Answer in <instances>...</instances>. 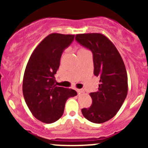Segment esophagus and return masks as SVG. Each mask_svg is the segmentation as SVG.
I'll return each mask as SVG.
<instances>
[{
  "label": "esophagus",
  "instance_id": "obj_1",
  "mask_svg": "<svg viewBox=\"0 0 148 148\" xmlns=\"http://www.w3.org/2000/svg\"><path fill=\"white\" fill-rule=\"evenodd\" d=\"M77 92H78L79 94H80V93H83V92H84V90H83V89H77Z\"/></svg>",
  "mask_w": 148,
  "mask_h": 148
}]
</instances>
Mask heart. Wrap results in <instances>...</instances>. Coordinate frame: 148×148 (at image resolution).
Segmentation results:
<instances>
[{"label":"heart","mask_w":148,"mask_h":148,"mask_svg":"<svg viewBox=\"0 0 148 148\" xmlns=\"http://www.w3.org/2000/svg\"><path fill=\"white\" fill-rule=\"evenodd\" d=\"M86 50V49H85L84 48H80L79 49V51L78 52H80V51H85Z\"/></svg>","instance_id":"obj_1"}]
</instances>
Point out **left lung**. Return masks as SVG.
I'll return each instance as SVG.
<instances>
[{
	"label": "left lung",
	"mask_w": 148,
	"mask_h": 148,
	"mask_svg": "<svg viewBox=\"0 0 148 148\" xmlns=\"http://www.w3.org/2000/svg\"><path fill=\"white\" fill-rule=\"evenodd\" d=\"M77 42L93 53L94 74L99 77L98 90L89 94L92 104L82 109L84 117L94 123L112 118L122 107L128 91L126 68L118 50L102 34H77Z\"/></svg>",
	"instance_id": "left-lung-1"
}]
</instances>
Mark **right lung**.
I'll use <instances>...</instances> for the list:
<instances>
[{
  "label": "right lung",
  "mask_w": 148,
  "mask_h": 148,
  "mask_svg": "<svg viewBox=\"0 0 148 148\" xmlns=\"http://www.w3.org/2000/svg\"><path fill=\"white\" fill-rule=\"evenodd\" d=\"M74 38L71 34H49L34 49L26 65L23 97L33 115L44 123L59 120L68 98L77 95L74 89L56 86L54 77L64 50Z\"/></svg>",
  "instance_id": "add662e5"
}]
</instances>
